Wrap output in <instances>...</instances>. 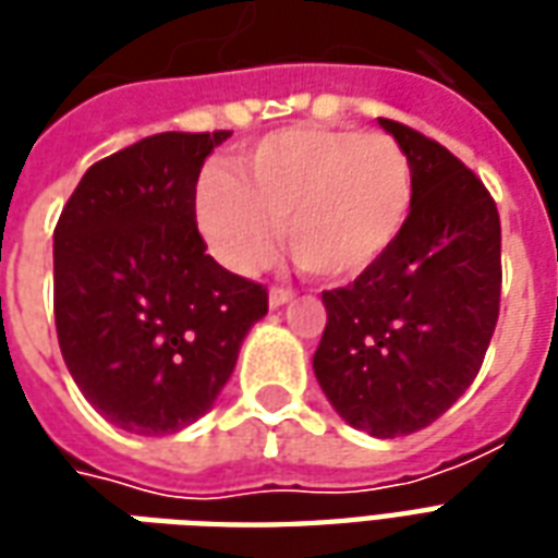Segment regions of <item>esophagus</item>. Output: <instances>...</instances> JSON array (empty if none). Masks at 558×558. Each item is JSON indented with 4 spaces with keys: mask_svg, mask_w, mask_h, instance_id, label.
I'll return each instance as SVG.
<instances>
[{
    "mask_svg": "<svg viewBox=\"0 0 558 558\" xmlns=\"http://www.w3.org/2000/svg\"><path fill=\"white\" fill-rule=\"evenodd\" d=\"M292 299H295V290H290V287H271V290H268V304H271V307H283V304H290Z\"/></svg>",
    "mask_w": 558,
    "mask_h": 558,
    "instance_id": "34e87169",
    "label": "esophagus"
}]
</instances>
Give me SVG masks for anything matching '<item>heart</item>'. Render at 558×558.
Listing matches in <instances>:
<instances>
[{
    "mask_svg": "<svg viewBox=\"0 0 558 558\" xmlns=\"http://www.w3.org/2000/svg\"><path fill=\"white\" fill-rule=\"evenodd\" d=\"M412 206V167L388 134L287 128L244 155L235 179L208 172L196 187V223L232 271H256L287 251L307 275L355 278L388 254Z\"/></svg>",
    "mask_w": 558,
    "mask_h": 558,
    "instance_id": "heart-1",
    "label": "heart"
}]
</instances>
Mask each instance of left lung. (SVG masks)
I'll return each mask as SVG.
<instances>
[{"label":"left lung","mask_w":558,"mask_h":558,"mask_svg":"<svg viewBox=\"0 0 558 558\" xmlns=\"http://www.w3.org/2000/svg\"><path fill=\"white\" fill-rule=\"evenodd\" d=\"M407 151L412 206L383 259L323 292L314 374L338 415L379 439L427 427L478 376L502 295L490 191L436 140L379 119Z\"/></svg>","instance_id":"1"}]
</instances>
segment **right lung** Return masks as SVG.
<instances>
[{"label": "right lung", "instance_id": "right-lung-1", "mask_svg": "<svg viewBox=\"0 0 558 558\" xmlns=\"http://www.w3.org/2000/svg\"><path fill=\"white\" fill-rule=\"evenodd\" d=\"M230 137L167 131L92 163L53 232V314L68 371L104 418L167 436L211 410L263 283L206 254L196 179Z\"/></svg>", "mask_w": 558, "mask_h": 558}]
</instances>
